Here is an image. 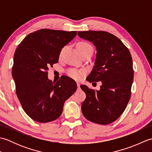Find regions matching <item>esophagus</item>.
Segmentation results:
<instances>
[{
    "label": "esophagus",
    "instance_id": "esophagus-1",
    "mask_svg": "<svg viewBox=\"0 0 152 152\" xmlns=\"http://www.w3.org/2000/svg\"><path fill=\"white\" fill-rule=\"evenodd\" d=\"M76 84H77V86H78V88H80V83L79 82H77V83H76Z\"/></svg>",
    "mask_w": 152,
    "mask_h": 152
}]
</instances>
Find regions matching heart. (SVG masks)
I'll return each mask as SVG.
<instances>
[{"instance_id": "1", "label": "heart", "mask_w": 152, "mask_h": 152, "mask_svg": "<svg viewBox=\"0 0 152 152\" xmlns=\"http://www.w3.org/2000/svg\"><path fill=\"white\" fill-rule=\"evenodd\" d=\"M78 48L79 51H82V50H88V49H93V47L91 46V45L87 42L80 43ZM67 73H68V75H69L70 77H71V78L77 80H80L83 78V76L85 74V71L78 70L75 69H70L68 71Z\"/></svg>"}]
</instances>
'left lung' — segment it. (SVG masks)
<instances>
[{"instance_id":"obj_1","label":"left lung","mask_w":152,"mask_h":152,"mask_svg":"<svg viewBox=\"0 0 152 152\" xmlns=\"http://www.w3.org/2000/svg\"><path fill=\"white\" fill-rule=\"evenodd\" d=\"M78 34L96 50L95 65L86 80L102 82L99 91L80 86L86 95L82 114L91 122L110 124L123 114L131 97L134 74L131 53L118 37L108 32L79 31Z\"/></svg>"}]
</instances>
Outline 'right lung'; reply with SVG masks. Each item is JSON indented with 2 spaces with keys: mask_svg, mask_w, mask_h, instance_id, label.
<instances>
[{
  "mask_svg": "<svg viewBox=\"0 0 152 152\" xmlns=\"http://www.w3.org/2000/svg\"><path fill=\"white\" fill-rule=\"evenodd\" d=\"M76 34L77 31L43 28L28 34L15 50L12 73L16 94L23 109L34 121L56 120L62 114L64 102L76 91L74 80L64 76L53 82L48 70Z\"/></svg>",
  "mask_w": 152,
  "mask_h": 152,
  "instance_id": "right-lung-1",
  "label": "right lung"
}]
</instances>
